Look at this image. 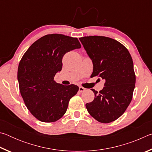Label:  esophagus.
<instances>
[{
  "mask_svg": "<svg viewBox=\"0 0 152 152\" xmlns=\"http://www.w3.org/2000/svg\"><path fill=\"white\" fill-rule=\"evenodd\" d=\"M85 88H84V87H82V86H80L79 87V92H84V91H85Z\"/></svg>",
  "mask_w": 152,
  "mask_h": 152,
  "instance_id": "34e87169",
  "label": "esophagus"
}]
</instances>
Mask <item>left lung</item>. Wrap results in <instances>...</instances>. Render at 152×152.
<instances>
[{"label":"left lung","instance_id":"1","mask_svg":"<svg viewBox=\"0 0 152 152\" xmlns=\"http://www.w3.org/2000/svg\"><path fill=\"white\" fill-rule=\"evenodd\" d=\"M93 63L91 76L105 80L99 92L91 89L94 99L86 104L89 114L99 122L109 123L125 113L133 98L135 74L132 56L124 45L104 36L80 37Z\"/></svg>","mask_w":152,"mask_h":152}]
</instances>
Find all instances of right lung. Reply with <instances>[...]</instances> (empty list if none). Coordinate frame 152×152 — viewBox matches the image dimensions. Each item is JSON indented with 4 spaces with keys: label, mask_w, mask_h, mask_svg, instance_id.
Instances as JSON below:
<instances>
[{
    "label": "right lung",
    "mask_w": 152,
    "mask_h": 152,
    "mask_svg": "<svg viewBox=\"0 0 152 152\" xmlns=\"http://www.w3.org/2000/svg\"><path fill=\"white\" fill-rule=\"evenodd\" d=\"M81 48L78 39L62 34H48L30 46L20 60L17 72L19 91L25 106L36 119L53 123L60 119L79 88L56 83L63 56Z\"/></svg>",
    "instance_id": "add662e5"
}]
</instances>
